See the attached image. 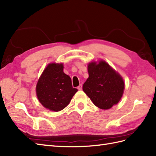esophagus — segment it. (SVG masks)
<instances>
[{"mask_svg":"<svg viewBox=\"0 0 156 156\" xmlns=\"http://www.w3.org/2000/svg\"><path fill=\"white\" fill-rule=\"evenodd\" d=\"M78 89L79 90H81L82 89V84H80V85H79L78 87Z\"/></svg>","mask_w":156,"mask_h":156,"instance_id":"34e87169","label":"esophagus"}]
</instances>
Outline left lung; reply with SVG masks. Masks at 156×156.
<instances>
[{"label":"left lung","instance_id":"8db88e82","mask_svg":"<svg viewBox=\"0 0 156 156\" xmlns=\"http://www.w3.org/2000/svg\"><path fill=\"white\" fill-rule=\"evenodd\" d=\"M88 72L82 89L94 105L104 110L117 105L125 89L121 76L103 60L89 63Z\"/></svg>","mask_w":156,"mask_h":156}]
</instances>
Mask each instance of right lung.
<instances>
[{"mask_svg": "<svg viewBox=\"0 0 156 156\" xmlns=\"http://www.w3.org/2000/svg\"><path fill=\"white\" fill-rule=\"evenodd\" d=\"M69 76L64 72L63 64L51 63L43 72L36 86L39 101L52 111H62L69 103L76 92Z\"/></svg>", "mask_w": 156, "mask_h": 156, "instance_id": "add662e5", "label": "right lung"}]
</instances>
